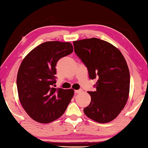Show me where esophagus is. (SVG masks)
I'll use <instances>...</instances> for the list:
<instances>
[{
  "label": "esophagus",
  "mask_w": 148,
  "mask_h": 148,
  "mask_svg": "<svg viewBox=\"0 0 148 148\" xmlns=\"http://www.w3.org/2000/svg\"><path fill=\"white\" fill-rule=\"evenodd\" d=\"M82 89H78V90H75L74 91V92L75 93H79V92H82Z\"/></svg>",
  "instance_id": "34e87169"
}]
</instances>
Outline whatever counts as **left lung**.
Returning <instances> with one entry per match:
<instances>
[{"instance_id": "8db88e82", "label": "left lung", "mask_w": 148, "mask_h": 148, "mask_svg": "<svg viewBox=\"0 0 148 148\" xmlns=\"http://www.w3.org/2000/svg\"><path fill=\"white\" fill-rule=\"evenodd\" d=\"M74 51L87 67L89 79L97 78L95 91H88L91 101L85 114L104 123L112 121L128 100L130 73L123 56L113 45L92 38L73 42Z\"/></svg>"}]
</instances>
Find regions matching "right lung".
Here are the masks:
<instances>
[{
    "label": "right lung",
    "mask_w": 148,
    "mask_h": 148,
    "mask_svg": "<svg viewBox=\"0 0 148 148\" xmlns=\"http://www.w3.org/2000/svg\"><path fill=\"white\" fill-rule=\"evenodd\" d=\"M73 52L70 42H46L32 49L22 61L17 76L20 102L32 119L47 123L64 114L74 90L55 88L56 65Z\"/></svg>",
    "instance_id": "add662e5"
}]
</instances>
